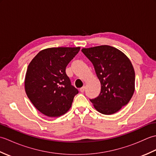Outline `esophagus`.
Segmentation results:
<instances>
[{
  "instance_id": "esophagus-1",
  "label": "esophagus",
  "mask_w": 156,
  "mask_h": 156,
  "mask_svg": "<svg viewBox=\"0 0 156 156\" xmlns=\"http://www.w3.org/2000/svg\"><path fill=\"white\" fill-rule=\"evenodd\" d=\"M85 88H86V87H82L81 88H80V92H84V90H85Z\"/></svg>"
}]
</instances>
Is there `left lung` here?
<instances>
[{"label": "left lung", "instance_id": "8db88e82", "mask_svg": "<svg viewBox=\"0 0 156 156\" xmlns=\"http://www.w3.org/2000/svg\"><path fill=\"white\" fill-rule=\"evenodd\" d=\"M82 51L93 64L101 84L100 94L90 101L101 113H115L128 104L134 93L135 71L131 61L109 45L83 48Z\"/></svg>", "mask_w": 156, "mask_h": 156}]
</instances>
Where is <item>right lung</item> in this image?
<instances>
[{
	"mask_svg": "<svg viewBox=\"0 0 156 156\" xmlns=\"http://www.w3.org/2000/svg\"><path fill=\"white\" fill-rule=\"evenodd\" d=\"M80 49H45L29 64L25 79V92L33 105L42 114L58 117L70 108L78 90L71 84L66 68Z\"/></svg>",
	"mask_w": 156,
	"mask_h": 156,
	"instance_id": "add662e5",
	"label": "right lung"
}]
</instances>
